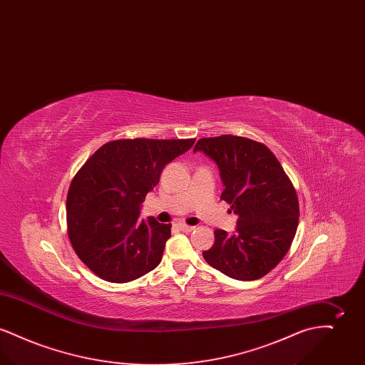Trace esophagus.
<instances>
[{
	"label": "esophagus",
	"instance_id": "obj_1",
	"mask_svg": "<svg viewBox=\"0 0 365 365\" xmlns=\"http://www.w3.org/2000/svg\"><path fill=\"white\" fill-rule=\"evenodd\" d=\"M178 227H179V230H182V231H185V232H190V231H192V230L195 228V227L187 226V225H185V223H179Z\"/></svg>",
	"mask_w": 365,
	"mask_h": 365
}]
</instances>
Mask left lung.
Instances as JSON below:
<instances>
[{"instance_id": "8db88e82", "label": "left lung", "mask_w": 365, "mask_h": 365, "mask_svg": "<svg viewBox=\"0 0 365 365\" xmlns=\"http://www.w3.org/2000/svg\"><path fill=\"white\" fill-rule=\"evenodd\" d=\"M204 152L220 171V198L238 215L235 234L215 231L213 246L202 252L210 267L238 280H256L272 271L289 252L298 226L294 186L278 158L261 142L245 137L201 138Z\"/></svg>"}]
</instances>
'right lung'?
I'll use <instances>...</instances> for the list:
<instances>
[{
    "mask_svg": "<svg viewBox=\"0 0 365 365\" xmlns=\"http://www.w3.org/2000/svg\"><path fill=\"white\" fill-rule=\"evenodd\" d=\"M195 139H116L88 157L71 182V245L91 272L112 283L143 277L160 264L171 225L139 220L146 194L164 167Z\"/></svg>",
    "mask_w": 365,
    "mask_h": 365,
    "instance_id": "1",
    "label": "right lung"
}]
</instances>
